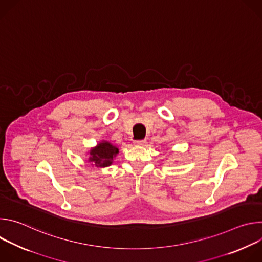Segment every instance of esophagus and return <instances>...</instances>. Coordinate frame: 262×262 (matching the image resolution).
I'll list each match as a JSON object with an SVG mask.
<instances>
[{"label": "esophagus", "instance_id": "obj_1", "mask_svg": "<svg viewBox=\"0 0 262 262\" xmlns=\"http://www.w3.org/2000/svg\"><path fill=\"white\" fill-rule=\"evenodd\" d=\"M134 144L137 146H144L146 144V140H138V141H135Z\"/></svg>", "mask_w": 262, "mask_h": 262}]
</instances>
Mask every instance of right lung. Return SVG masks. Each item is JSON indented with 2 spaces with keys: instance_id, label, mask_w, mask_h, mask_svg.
<instances>
[{
  "instance_id": "1",
  "label": "right lung",
  "mask_w": 262,
  "mask_h": 262,
  "mask_svg": "<svg viewBox=\"0 0 262 262\" xmlns=\"http://www.w3.org/2000/svg\"><path fill=\"white\" fill-rule=\"evenodd\" d=\"M119 154V149L107 141H101L89 152V162L96 168H105L112 165L114 158Z\"/></svg>"
}]
</instances>
